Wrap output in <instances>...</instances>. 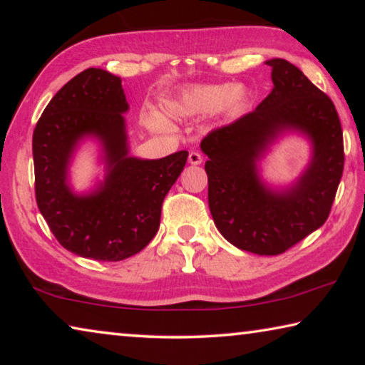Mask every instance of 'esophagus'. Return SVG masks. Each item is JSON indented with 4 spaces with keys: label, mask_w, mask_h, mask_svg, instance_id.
<instances>
[{
    "label": "esophagus",
    "mask_w": 365,
    "mask_h": 365,
    "mask_svg": "<svg viewBox=\"0 0 365 365\" xmlns=\"http://www.w3.org/2000/svg\"><path fill=\"white\" fill-rule=\"evenodd\" d=\"M188 163L190 164H193V165H197V164H201L202 163V156L197 151H191L190 154H188Z\"/></svg>",
    "instance_id": "obj_1"
}]
</instances>
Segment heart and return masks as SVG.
Listing matches in <instances>:
<instances>
[{
    "instance_id": "1",
    "label": "heart",
    "mask_w": 365,
    "mask_h": 365,
    "mask_svg": "<svg viewBox=\"0 0 365 365\" xmlns=\"http://www.w3.org/2000/svg\"><path fill=\"white\" fill-rule=\"evenodd\" d=\"M246 103H248V91L240 85H195L177 96V100L170 104L169 114L174 117H200L219 109L228 114H238L242 113ZM146 125L153 130H163L164 122L156 114H148Z\"/></svg>"
}]
</instances>
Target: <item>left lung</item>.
<instances>
[{
	"mask_svg": "<svg viewBox=\"0 0 365 365\" xmlns=\"http://www.w3.org/2000/svg\"><path fill=\"white\" fill-rule=\"evenodd\" d=\"M267 98L233 123L201 141L209 158L207 197L215 227L233 246L277 256L299 243L329 219L344 168L343 130L335 104L298 67L270 59ZM285 130L304 133L313 158L299 182L282 192L258 177L257 160Z\"/></svg>",
	"mask_w": 365,
	"mask_h": 365,
	"instance_id": "8db88e82",
	"label": "left lung"
}]
</instances>
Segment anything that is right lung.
I'll return each mask as SVG.
<instances>
[{
    "instance_id": "right-lung-1",
    "label": "right lung",
    "mask_w": 365,
    "mask_h": 365,
    "mask_svg": "<svg viewBox=\"0 0 365 365\" xmlns=\"http://www.w3.org/2000/svg\"><path fill=\"white\" fill-rule=\"evenodd\" d=\"M122 80L90 67L69 80L43 110L34 130L36 205L61 246L95 261L137 255L158 233L165 195L187 164L188 151L163 159L128 156ZM103 146L107 177L88 195L71 191L66 172L78 141Z\"/></svg>"
}]
</instances>
